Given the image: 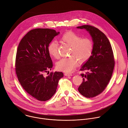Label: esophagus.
Instances as JSON below:
<instances>
[{"mask_svg": "<svg viewBox=\"0 0 128 128\" xmlns=\"http://www.w3.org/2000/svg\"><path fill=\"white\" fill-rule=\"evenodd\" d=\"M64 75L66 76H72V74H70V73H66H66H64Z\"/></svg>", "mask_w": 128, "mask_h": 128, "instance_id": "34e87169", "label": "esophagus"}]
</instances>
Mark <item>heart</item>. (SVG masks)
Masks as SVG:
<instances>
[{"instance_id":"heart-1","label":"heart","mask_w":128,"mask_h":128,"mask_svg":"<svg viewBox=\"0 0 128 128\" xmlns=\"http://www.w3.org/2000/svg\"><path fill=\"white\" fill-rule=\"evenodd\" d=\"M61 40L70 46L69 55L58 61L56 64L57 68L64 72L72 71L77 65L78 60L81 63L87 62L91 58L93 50V43L88 38H82L72 31L64 33L61 37ZM47 50L50 56L58 59L59 58L58 45L56 41L51 42L48 45Z\"/></svg>"}]
</instances>
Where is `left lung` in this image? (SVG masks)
Segmentation results:
<instances>
[{
	"mask_svg": "<svg viewBox=\"0 0 128 128\" xmlns=\"http://www.w3.org/2000/svg\"><path fill=\"white\" fill-rule=\"evenodd\" d=\"M89 32L93 41V50L89 60L81 67L83 82L78 88L84 97L92 98L102 92L112 74L115 62L111 44L106 35L90 25L77 27Z\"/></svg>",
	"mask_w": 128,
	"mask_h": 128,
	"instance_id": "1",
	"label": "left lung"
}]
</instances>
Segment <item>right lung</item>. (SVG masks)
Instances as JSON below:
<instances>
[{
  "label": "right lung",
  "mask_w": 128,
  "mask_h": 128,
  "mask_svg": "<svg viewBox=\"0 0 128 128\" xmlns=\"http://www.w3.org/2000/svg\"><path fill=\"white\" fill-rule=\"evenodd\" d=\"M59 33L50 29L31 30L22 38L18 47L15 69L18 80L29 95L41 101L53 96L59 80L64 76L59 72H51L47 76L44 75L53 66L48 45Z\"/></svg>",
  "instance_id": "obj_1"
}]
</instances>
